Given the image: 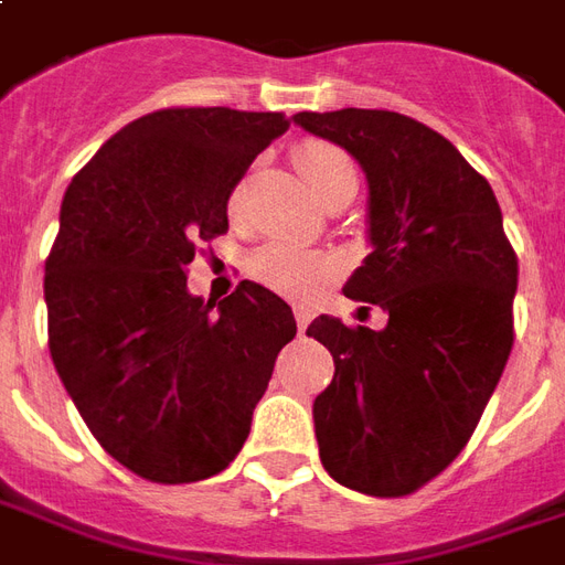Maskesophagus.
<instances>
[{
    "label": "esophagus",
    "mask_w": 565,
    "mask_h": 565,
    "mask_svg": "<svg viewBox=\"0 0 565 565\" xmlns=\"http://www.w3.org/2000/svg\"><path fill=\"white\" fill-rule=\"evenodd\" d=\"M308 323H311V315H308L305 308H296V326H299V332H305Z\"/></svg>",
    "instance_id": "1"
}]
</instances>
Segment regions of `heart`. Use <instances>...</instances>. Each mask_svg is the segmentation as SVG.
Returning <instances> with one entry per match:
<instances>
[{
  "label": "heart",
  "instance_id": "b5f03b06",
  "mask_svg": "<svg viewBox=\"0 0 565 565\" xmlns=\"http://www.w3.org/2000/svg\"><path fill=\"white\" fill-rule=\"evenodd\" d=\"M296 167L302 173L305 185L315 194V200L323 206L332 200L335 191L347 185H356V167L341 152L338 146L323 143V140H308L296 149ZM242 200H245V179H242L233 198H230V212L239 218ZM250 275L269 287L275 294L287 296V299H315L326 284L335 278V263L317 254V250L294 248V245H281L271 242L254 250L250 257Z\"/></svg>",
  "mask_w": 565,
  "mask_h": 565
}]
</instances>
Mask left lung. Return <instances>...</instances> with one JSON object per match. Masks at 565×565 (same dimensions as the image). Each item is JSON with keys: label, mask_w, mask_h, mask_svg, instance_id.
Here are the masks:
<instances>
[{"label": "left lung", "mask_w": 565, "mask_h": 565, "mask_svg": "<svg viewBox=\"0 0 565 565\" xmlns=\"http://www.w3.org/2000/svg\"><path fill=\"white\" fill-rule=\"evenodd\" d=\"M356 158L374 250L344 294L386 329L317 317L335 377L315 401L320 461L371 497H407L461 455L503 377L518 257L488 179L443 134L392 110L296 113Z\"/></svg>", "instance_id": "8db88e82"}]
</instances>
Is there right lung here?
<instances>
[{
  "instance_id": "add662e5",
  "label": "right lung",
  "mask_w": 565,
  "mask_h": 565,
  "mask_svg": "<svg viewBox=\"0 0 565 565\" xmlns=\"http://www.w3.org/2000/svg\"><path fill=\"white\" fill-rule=\"evenodd\" d=\"M284 113L167 107L116 131L71 179L44 271L53 365L104 452L149 482L221 473L248 440L296 320L242 281L218 308L188 263L227 233L250 161Z\"/></svg>"
}]
</instances>
